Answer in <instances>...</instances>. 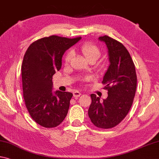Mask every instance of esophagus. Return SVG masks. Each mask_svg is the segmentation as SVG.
Returning a JSON list of instances; mask_svg holds the SVG:
<instances>
[{"mask_svg":"<svg viewBox=\"0 0 159 159\" xmlns=\"http://www.w3.org/2000/svg\"><path fill=\"white\" fill-rule=\"evenodd\" d=\"M80 95H81V93H80V92L79 91H75L74 92V96L75 97V98H79L80 96Z\"/></svg>","mask_w":159,"mask_h":159,"instance_id":"1","label":"esophagus"}]
</instances>
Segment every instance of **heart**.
Listing matches in <instances>:
<instances>
[{
    "label": "heart",
    "instance_id": "obj_1",
    "mask_svg": "<svg viewBox=\"0 0 159 159\" xmlns=\"http://www.w3.org/2000/svg\"><path fill=\"white\" fill-rule=\"evenodd\" d=\"M80 49L89 61H96L101 55V52L99 47L91 42H85L80 46ZM73 57H74V51L72 49L68 51L64 58L66 64L70 62ZM87 79H89V78H88Z\"/></svg>",
    "mask_w": 159,
    "mask_h": 159
}]
</instances>
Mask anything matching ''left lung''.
Returning <instances> with one entry per match:
<instances>
[{"label":"left lung","instance_id":"left-lung-1","mask_svg":"<svg viewBox=\"0 0 159 159\" xmlns=\"http://www.w3.org/2000/svg\"><path fill=\"white\" fill-rule=\"evenodd\" d=\"M99 40L108 49L110 66L103 76L104 89L107 90L106 99L91 94L92 102L89 116L98 128L110 129L119 125L129 112L137 89L135 66L129 52L120 42L105 35Z\"/></svg>","mask_w":159,"mask_h":159}]
</instances>
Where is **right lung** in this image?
Instances as JSON below:
<instances>
[{
  "label": "right lung",
  "instance_id": "obj_1",
  "mask_svg": "<svg viewBox=\"0 0 159 159\" xmlns=\"http://www.w3.org/2000/svg\"><path fill=\"white\" fill-rule=\"evenodd\" d=\"M80 39L52 35L34 42L25 52L21 67L25 106L34 122L42 127H56L67 115L73 94L53 93L52 76L61 69L64 52Z\"/></svg>",
  "mask_w": 159,
  "mask_h": 159
}]
</instances>
